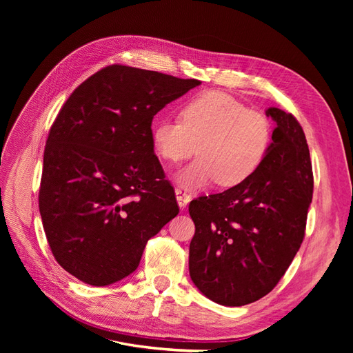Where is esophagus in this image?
I'll return each instance as SVG.
<instances>
[{"instance_id":"1","label":"esophagus","mask_w":353,"mask_h":353,"mask_svg":"<svg viewBox=\"0 0 353 353\" xmlns=\"http://www.w3.org/2000/svg\"><path fill=\"white\" fill-rule=\"evenodd\" d=\"M175 194H176V201L179 208L184 209L191 201V194H188L184 188H175Z\"/></svg>"}]
</instances>
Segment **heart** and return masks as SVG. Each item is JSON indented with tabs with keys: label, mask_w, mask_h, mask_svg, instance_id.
I'll use <instances>...</instances> for the list:
<instances>
[{
	"label": "heart",
	"mask_w": 353,
	"mask_h": 353,
	"mask_svg": "<svg viewBox=\"0 0 353 353\" xmlns=\"http://www.w3.org/2000/svg\"><path fill=\"white\" fill-rule=\"evenodd\" d=\"M179 119H160L152 128L156 154L179 162L197 150L199 157L178 172L179 184L197 188L216 181L234 187L248 179L270 153L272 123L230 94L209 91L181 109Z\"/></svg>",
	"instance_id": "b5f03b06"
}]
</instances>
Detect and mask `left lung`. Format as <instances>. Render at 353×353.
Masks as SVG:
<instances>
[{
	"mask_svg": "<svg viewBox=\"0 0 353 353\" xmlns=\"http://www.w3.org/2000/svg\"><path fill=\"white\" fill-rule=\"evenodd\" d=\"M276 123L270 153L241 184L190 203L196 232L188 268L210 301L243 306L281 280L305 237L314 176L301 123L266 109Z\"/></svg>",
	"mask_w": 353,
	"mask_h": 353,
	"instance_id": "1",
	"label": "left lung"
}]
</instances>
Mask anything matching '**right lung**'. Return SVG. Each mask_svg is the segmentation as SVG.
Wrapping results in <instances>:
<instances>
[{"instance_id":"right-lung-1","label":"right lung","mask_w":353,"mask_h":353,"mask_svg":"<svg viewBox=\"0 0 353 353\" xmlns=\"http://www.w3.org/2000/svg\"><path fill=\"white\" fill-rule=\"evenodd\" d=\"M197 85L112 65L63 104L44 150L39 213L56 261L85 284L103 287L132 274L147 241L178 215L152 122Z\"/></svg>"}]
</instances>
